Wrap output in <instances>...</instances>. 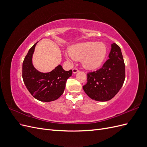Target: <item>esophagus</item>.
I'll use <instances>...</instances> for the list:
<instances>
[{
  "mask_svg": "<svg viewBox=\"0 0 147 147\" xmlns=\"http://www.w3.org/2000/svg\"><path fill=\"white\" fill-rule=\"evenodd\" d=\"M72 72H73L74 74H76V73H77V72H79V70H78V69H77V68H74V69H73V70H72Z\"/></svg>",
  "mask_w": 147,
  "mask_h": 147,
  "instance_id": "esophagus-1",
  "label": "esophagus"
}]
</instances>
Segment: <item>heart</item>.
Returning a JSON list of instances; mask_svg holds the SVG:
<instances>
[{"label": "heart", "instance_id": "1", "mask_svg": "<svg viewBox=\"0 0 147 147\" xmlns=\"http://www.w3.org/2000/svg\"><path fill=\"white\" fill-rule=\"evenodd\" d=\"M107 48L103 43L88 42L77 44L71 48L69 53L75 60H80L85 69L95 70L102 65L105 59Z\"/></svg>", "mask_w": 147, "mask_h": 147}]
</instances>
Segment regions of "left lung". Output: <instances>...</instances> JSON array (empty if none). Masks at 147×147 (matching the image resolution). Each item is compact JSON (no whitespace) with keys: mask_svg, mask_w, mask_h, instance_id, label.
I'll use <instances>...</instances> for the list:
<instances>
[{"mask_svg":"<svg viewBox=\"0 0 147 147\" xmlns=\"http://www.w3.org/2000/svg\"><path fill=\"white\" fill-rule=\"evenodd\" d=\"M109 59L102 67L89 72L84 91L91 99L105 102L112 99L120 90L125 79V65L121 48L116 43L111 45Z\"/></svg>","mask_w":147,"mask_h":147,"instance_id":"8db88e82","label":"left lung"}]
</instances>
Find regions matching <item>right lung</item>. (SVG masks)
<instances>
[{"label": "right lung", "instance_id": "right-lung-1", "mask_svg": "<svg viewBox=\"0 0 147 147\" xmlns=\"http://www.w3.org/2000/svg\"><path fill=\"white\" fill-rule=\"evenodd\" d=\"M37 43L30 48L23 63V79L28 90L34 98L42 102L57 99L63 94L66 81L72 71L64 70L61 65L50 72H39L32 64V56Z\"/></svg>", "mask_w": 147, "mask_h": 147}]
</instances>
